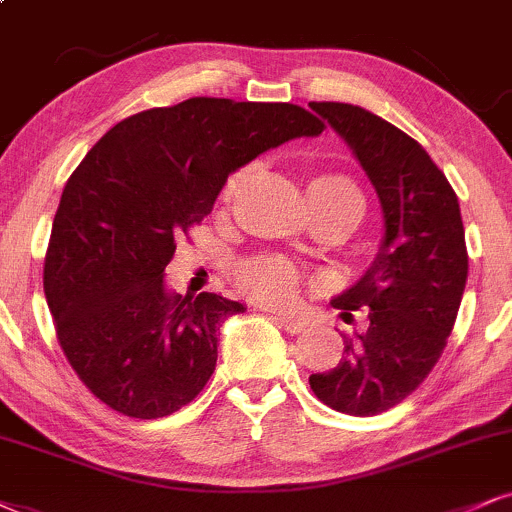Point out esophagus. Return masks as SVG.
Listing matches in <instances>:
<instances>
[{
	"mask_svg": "<svg viewBox=\"0 0 512 512\" xmlns=\"http://www.w3.org/2000/svg\"><path fill=\"white\" fill-rule=\"evenodd\" d=\"M277 323L280 327H285L289 334H299V332H306L311 323H308L306 318H299V315H277Z\"/></svg>",
	"mask_w": 512,
	"mask_h": 512,
	"instance_id": "34e87169",
	"label": "esophagus"
}]
</instances>
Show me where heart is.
<instances>
[{"label":"heart","instance_id":"1","mask_svg":"<svg viewBox=\"0 0 512 512\" xmlns=\"http://www.w3.org/2000/svg\"><path fill=\"white\" fill-rule=\"evenodd\" d=\"M251 166L235 170L220 189V206H230L235 201L239 187L249 178ZM308 199H311L315 216L330 218L344 225L346 230L361 223L365 213V197L361 187L349 175L320 173L308 182ZM235 282L239 292L266 306H285L294 299L301 282V270L285 256L258 254L244 258L235 268Z\"/></svg>","mask_w":512,"mask_h":512}]
</instances>
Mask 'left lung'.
<instances>
[{
  "instance_id": "1",
  "label": "left lung",
  "mask_w": 512,
  "mask_h": 512,
  "mask_svg": "<svg viewBox=\"0 0 512 512\" xmlns=\"http://www.w3.org/2000/svg\"><path fill=\"white\" fill-rule=\"evenodd\" d=\"M311 109L353 149L384 213L372 266L332 299L344 318L368 313V330L344 337L337 368L308 377L325 406L368 418L413 394L444 353L468 282L465 227L456 192L413 137L361 106Z\"/></svg>"
}]
</instances>
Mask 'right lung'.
I'll list each match as a JSON object with an SVG mask.
<instances>
[{
	"instance_id": "right-lung-1",
	"label": "right lung",
	"mask_w": 512,
	"mask_h": 512,
	"mask_svg": "<svg viewBox=\"0 0 512 512\" xmlns=\"http://www.w3.org/2000/svg\"><path fill=\"white\" fill-rule=\"evenodd\" d=\"M323 130L296 104L192 97L125 118L87 151L54 216L44 296L63 356L99 401L156 420L197 399L220 323L244 306L168 294L163 270L227 175Z\"/></svg>"
}]
</instances>
